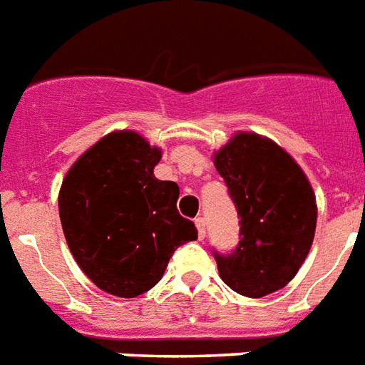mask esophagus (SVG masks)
Instances as JSON below:
<instances>
[{
    "label": "esophagus",
    "instance_id": "obj_1",
    "mask_svg": "<svg viewBox=\"0 0 365 365\" xmlns=\"http://www.w3.org/2000/svg\"><path fill=\"white\" fill-rule=\"evenodd\" d=\"M196 228H197V235H200V239L205 237V233H207V230H205V218H203V217H197L196 218Z\"/></svg>",
    "mask_w": 365,
    "mask_h": 365
}]
</instances>
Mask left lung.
Masks as SVG:
<instances>
[{
	"mask_svg": "<svg viewBox=\"0 0 365 365\" xmlns=\"http://www.w3.org/2000/svg\"><path fill=\"white\" fill-rule=\"evenodd\" d=\"M239 218L230 255L212 250L222 281L249 298L287 287L307 258L317 228L313 188L299 165L269 139L237 133L215 154Z\"/></svg>",
	"mask_w": 365,
	"mask_h": 365,
	"instance_id": "8db88e82",
	"label": "left lung"
}]
</instances>
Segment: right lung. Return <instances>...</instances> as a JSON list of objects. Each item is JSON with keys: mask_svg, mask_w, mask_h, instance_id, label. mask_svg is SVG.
<instances>
[{"mask_svg": "<svg viewBox=\"0 0 365 365\" xmlns=\"http://www.w3.org/2000/svg\"><path fill=\"white\" fill-rule=\"evenodd\" d=\"M160 158V148L137 133H109L73 164L60 188L73 258L118 298L150 290L175 250L197 239L194 222L177 211L179 186L154 177Z\"/></svg>", "mask_w": 365, "mask_h": 365, "instance_id": "add662e5", "label": "right lung"}]
</instances>
